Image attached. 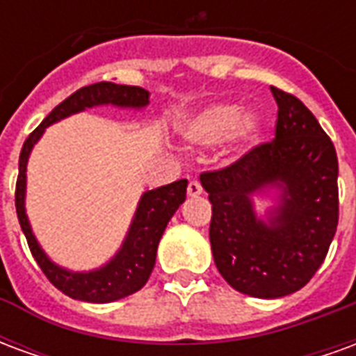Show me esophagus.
<instances>
[{"label":"esophagus","instance_id":"obj_1","mask_svg":"<svg viewBox=\"0 0 356 356\" xmlns=\"http://www.w3.org/2000/svg\"><path fill=\"white\" fill-rule=\"evenodd\" d=\"M186 193H188V196H200V194L204 193V188H202V185L198 183V181H191V183H188V188H186Z\"/></svg>","mask_w":356,"mask_h":356}]
</instances>
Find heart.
<instances>
[{"instance_id":"obj_1","label":"heart","mask_w":356,"mask_h":356,"mask_svg":"<svg viewBox=\"0 0 356 356\" xmlns=\"http://www.w3.org/2000/svg\"><path fill=\"white\" fill-rule=\"evenodd\" d=\"M261 120L254 112H244L234 102L209 104L186 120L181 133L198 147H213L229 137L234 148H250L261 137Z\"/></svg>"}]
</instances>
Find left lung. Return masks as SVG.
Returning a JSON list of instances; mask_svg holds the SVG:
<instances>
[{
  "instance_id": "obj_1",
  "label": "left lung",
  "mask_w": 356,
  "mask_h": 356,
  "mask_svg": "<svg viewBox=\"0 0 356 356\" xmlns=\"http://www.w3.org/2000/svg\"><path fill=\"white\" fill-rule=\"evenodd\" d=\"M276 135L223 170L200 175L211 202V254L234 290L276 299L301 290L328 254L339 216L334 143L298 97L270 88ZM279 191L257 216L255 193Z\"/></svg>"
}]
</instances>
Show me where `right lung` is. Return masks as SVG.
Returning a JSON list of instances; mask_svg holds the SVG:
<instances>
[{"label": "right lung", "mask_w": 356, "mask_h": 356, "mask_svg": "<svg viewBox=\"0 0 356 356\" xmlns=\"http://www.w3.org/2000/svg\"><path fill=\"white\" fill-rule=\"evenodd\" d=\"M148 95L150 93L147 89L137 88V86H118L112 81H99L88 88H81L51 110L49 116L28 135V139L22 145L19 158L17 193H15V206H17L20 229L24 232L30 252L43 270V275L68 298L89 301V303H110V301L127 298L135 291H139L147 284L148 276L154 268L156 252H158V244L165 227L179 206L185 202L188 181L179 179L170 185L147 191L140 196L124 244L110 261L93 270H68L55 261H51L49 255L43 252L40 242L34 236L30 221H28L24 200H26V165L30 152L35 143L42 139L45 127L57 124L65 118L83 112L86 108L102 106V104H112L120 108H145L148 104Z\"/></svg>", "instance_id": "add662e5"}]
</instances>
